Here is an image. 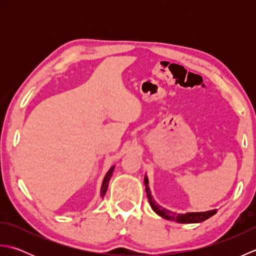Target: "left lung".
Segmentation results:
<instances>
[{
	"mask_svg": "<svg viewBox=\"0 0 256 256\" xmlns=\"http://www.w3.org/2000/svg\"><path fill=\"white\" fill-rule=\"evenodd\" d=\"M145 190L146 194H148V198L150 201V204L152 206L157 214L160 216L162 218L167 219V220H172V221H176L178 224H198V222H202L206 219H209L210 216L216 214V209L214 210H209V211H204V212H187V214H175V212L167 210L165 208H162L158 204H156V201L153 199L150 194V190L148 187V179L145 176Z\"/></svg>",
	"mask_w": 256,
	"mask_h": 256,
	"instance_id": "1",
	"label": "left lung"
}]
</instances>
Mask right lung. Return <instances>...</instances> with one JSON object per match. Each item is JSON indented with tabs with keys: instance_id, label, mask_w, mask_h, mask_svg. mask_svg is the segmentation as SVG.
Returning <instances> with one entry per match:
<instances>
[{
	"instance_id": "obj_1",
	"label": "right lung",
	"mask_w": 256,
	"mask_h": 256,
	"mask_svg": "<svg viewBox=\"0 0 256 256\" xmlns=\"http://www.w3.org/2000/svg\"><path fill=\"white\" fill-rule=\"evenodd\" d=\"M114 167L116 166H112L110 170H108V172H106V175L104 177V179H103L102 182V186H101V192H100V196L101 198H103L106 196V189H108V182H110V179L112 177V174H113V170H114Z\"/></svg>"
}]
</instances>
